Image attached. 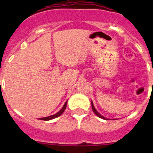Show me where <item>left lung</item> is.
Segmentation results:
<instances>
[{"label": "left lung", "mask_w": 153, "mask_h": 153, "mask_svg": "<svg viewBox=\"0 0 153 153\" xmlns=\"http://www.w3.org/2000/svg\"><path fill=\"white\" fill-rule=\"evenodd\" d=\"M91 103H92V111H93V112H95V113L96 114V115H98V116L99 117V118H103V119H106V118H104V116H102V115H100V114L98 113V112H97V110H96V109H95V108L94 107V106H93V104H92V102H91Z\"/></svg>", "instance_id": "1"}]
</instances>
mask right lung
Wrapping results in <instances>:
<instances>
[{
  "instance_id": "right-lung-1",
  "label": "right lung",
  "mask_w": 153,
  "mask_h": 153,
  "mask_svg": "<svg viewBox=\"0 0 153 153\" xmlns=\"http://www.w3.org/2000/svg\"><path fill=\"white\" fill-rule=\"evenodd\" d=\"M67 101H66V103L64 104V106H63L62 109H61V110L59 111L58 112H57L56 114H55V115H50V116H48V117H45V118H41L40 120H44V121H49V120H51V119H53V118H57V117L60 116V115H61V114L63 113V112H64V110L66 109V107H67Z\"/></svg>"
}]
</instances>
